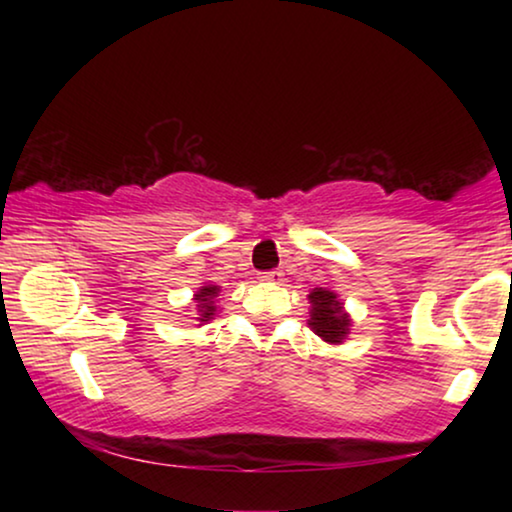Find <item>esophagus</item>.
Segmentation results:
<instances>
[{
  "mask_svg": "<svg viewBox=\"0 0 512 512\" xmlns=\"http://www.w3.org/2000/svg\"><path fill=\"white\" fill-rule=\"evenodd\" d=\"M284 272L282 270H268V272H261V279L263 282H270V284H279L282 282Z\"/></svg>",
  "mask_w": 512,
  "mask_h": 512,
  "instance_id": "obj_1",
  "label": "esophagus"
}]
</instances>
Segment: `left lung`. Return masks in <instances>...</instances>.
Returning a JSON list of instances; mask_svg holds the SVG:
<instances>
[{"label":"left lung","instance_id":"8db88e82","mask_svg":"<svg viewBox=\"0 0 512 512\" xmlns=\"http://www.w3.org/2000/svg\"><path fill=\"white\" fill-rule=\"evenodd\" d=\"M312 303V331L326 342H342L349 333V317L342 312V303H338L333 291L314 289L310 293Z\"/></svg>","mask_w":512,"mask_h":512}]
</instances>
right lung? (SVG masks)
<instances>
[{"instance_id":"1","label":"right lung","mask_w":512,"mask_h":512,"mask_svg":"<svg viewBox=\"0 0 512 512\" xmlns=\"http://www.w3.org/2000/svg\"><path fill=\"white\" fill-rule=\"evenodd\" d=\"M219 293L216 286H202V289L195 293V303H198L200 310V321H209L214 317L216 307H214V296Z\"/></svg>"}]
</instances>
